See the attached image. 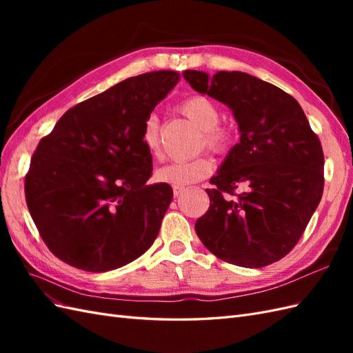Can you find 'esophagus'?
Returning <instances> with one entry per match:
<instances>
[{
	"mask_svg": "<svg viewBox=\"0 0 353 353\" xmlns=\"http://www.w3.org/2000/svg\"><path fill=\"white\" fill-rule=\"evenodd\" d=\"M184 190H185L184 187H174V196H175V197H178L181 193H183Z\"/></svg>",
	"mask_w": 353,
	"mask_h": 353,
	"instance_id": "esophagus-1",
	"label": "esophagus"
}]
</instances>
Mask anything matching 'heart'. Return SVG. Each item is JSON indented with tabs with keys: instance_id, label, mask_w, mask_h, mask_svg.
Segmentation results:
<instances>
[{
	"instance_id": "heart-1",
	"label": "heart",
	"mask_w": 353,
	"mask_h": 353,
	"mask_svg": "<svg viewBox=\"0 0 353 353\" xmlns=\"http://www.w3.org/2000/svg\"><path fill=\"white\" fill-rule=\"evenodd\" d=\"M183 112L188 119L197 125L203 131V141L212 152H223L231 144V130L227 126L218 125L219 110L216 104L210 99L196 95L190 97L181 104ZM141 143L148 154L157 156L159 143V119L152 114L147 117L143 126ZM212 172V162L206 157H196L191 160H179V162L168 163L156 170V179L159 183L169 184L172 187H184L197 183Z\"/></svg>"
}]
</instances>
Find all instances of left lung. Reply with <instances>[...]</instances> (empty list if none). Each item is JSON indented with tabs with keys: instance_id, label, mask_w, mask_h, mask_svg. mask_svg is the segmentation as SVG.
Returning a JSON list of instances; mask_svg holds the SVG:
<instances>
[{
	"instance_id": "1",
	"label": "left lung",
	"mask_w": 353,
	"mask_h": 353,
	"mask_svg": "<svg viewBox=\"0 0 353 353\" xmlns=\"http://www.w3.org/2000/svg\"><path fill=\"white\" fill-rule=\"evenodd\" d=\"M200 94L227 104L239 123L240 143L208 188L209 210L196 232L219 259L262 268L290 252L319 205L324 153L316 134L290 94L244 72L185 70ZM241 183L246 191L235 194ZM236 195L223 198V193Z\"/></svg>"
}]
</instances>
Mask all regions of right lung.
I'll return each mask as SVG.
<instances>
[{"mask_svg": "<svg viewBox=\"0 0 353 353\" xmlns=\"http://www.w3.org/2000/svg\"><path fill=\"white\" fill-rule=\"evenodd\" d=\"M178 81L174 70L128 78L69 109L39 141L25 196L42 240L63 262L105 272L150 249L174 193L169 184H147L153 160L141 134Z\"/></svg>", "mask_w": 353, "mask_h": 353, "instance_id": "right-lung-1", "label": "right lung"}]
</instances>
